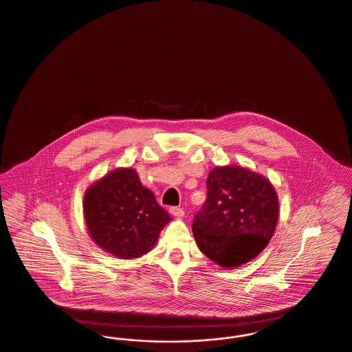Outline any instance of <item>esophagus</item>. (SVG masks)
<instances>
[{
    "label": "esophagus",
    "mask_w": 352,
    "mask_h": 352,
    "mask_svg": "<svg viewBox=\"0 0 352 352\" xmlns=\"http://www.w3.org/2000/svg\"><path fill=\"white\" fill-rule=\"evenodd\" d=\"M170 214L173 215V217H177V218H182L184 215V211L182 208H179V207H170Z\"/></svg>",
    "instance_id": "esophagus-1"
}]
</instances>
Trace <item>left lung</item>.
<instances>
[{"instance_id": "8db88e82", "label": "left lung", "mask_w": 352, "mask_h": 352, "mask_svg": "<svg viewBox=\"0 0 352 352\" xmlns=\"http://www.w3.org/2000/svg\"><path fill=\"white\" fill-rule=\"evenodd\" d=\"M280 204L268 178L239 165L212 168L207 199L192 223L201 253L221 268H237L268 245Z\"/></svg>"}]
</instances>
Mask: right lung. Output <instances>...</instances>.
I'll list each match as a JSON object with an SVG mask.
<instances>
[{"mask_svg":"<svg viewBox=\"0 0 352 352\" xmlns=\"http://www.w3.org/2000/svg\"><path fill=\"white\" fill-rule=\"evenodd\" d=\"M83 214L94 243L124 260L151 252L171 220L133 168H115L91 184Z\"/></svg>","mask_w":352,"mask_h":352,"instance_id":"1","label":"right lung"}]
</instances>
